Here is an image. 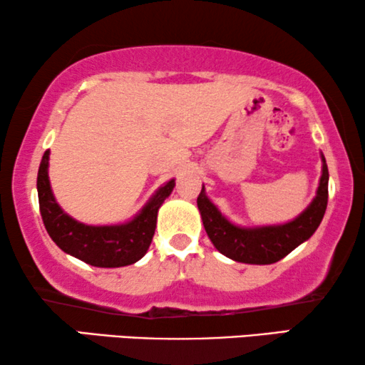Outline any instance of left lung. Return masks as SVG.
Returning a JSON list of instances; mask_svg holds the SVG:
<instances>
[{
    "instance_id": "left-lung-1",
    "label": "left lung",
    "mask_w": 365,
    "mask_h": 365,
    "mask_svg": "<svg viewBox=\"0 0 365 365\" xmlns=\"http://www.w3.org/2000/svg\"><path fill=\"white\" fill-rule=\"evenodd\" d=\"M322 176L317 189V196L309 207L285 225L255 226V228H241L226 220L220 210L212 205L206 196L202 186L197 196L202 225L212 245L220 253L235 262L250 264H269L280 262L298 245L310 238L319 228L322 217L327 210L329 200V169L325 158L322 155Z\"/></svg>"
}]
</instances>
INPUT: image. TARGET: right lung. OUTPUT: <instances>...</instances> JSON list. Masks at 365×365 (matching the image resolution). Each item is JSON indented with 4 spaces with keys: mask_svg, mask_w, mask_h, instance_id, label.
<instances>
[{
    "mask_svg": "<svg viewBox=\"0 0 365 365\" xmlns=\"http://www.w3.org/2000/svg\"><path fill=\"white\" fill-rule=\"evenodd\" d=\"M48 159L50 150H46L38 169L36 189L41 220L56 246L98 268H119L139 262L148 253L158 223V211L173 192L174 179L155 191L134 220L122 225L90 226L75 221L55 201L48 179Z\"/></svg>",
    "mask_w": 365,
    "mask_h": 365,
    "instance_id": "add662e5",
    "label": "right lung"
}]
</instances>
